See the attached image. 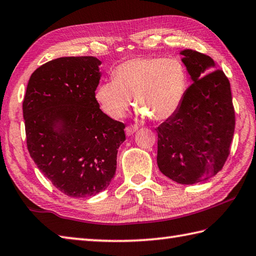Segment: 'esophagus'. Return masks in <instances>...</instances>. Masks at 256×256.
Wrapping results in <instances>:
<instances>
[{"instance_id":"34e87169","label":"esophagus","mask_w":256,"mask_h":256,"mask_svg":"<svg viewBox=\"0 0 256 256\" xmlns=\"http://www.w3.org/2000/svg\"><path fill=\"white\" fill-rule=\"evenodd\" d=\"M136 131H138V126H136V125H130V126H126V128H125V134H126L128 136H131Z\"/></svg>"}]
</instances>
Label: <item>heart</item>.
<instances>
[{"mask_svg": "<svg viewBox=\"0 0 256 256\" xmlns=\"http://www.w3.org/2000/svg\"><path fill=\"white\" fill-rule=\"evenodd\" d=\"M187 85V70L179 59L134 58L116 66L112 82L96 87L95 100L106 115L120 118L132 97L138 116L160 122L178 110Z\"/></svg>", "mask_w": 256, "mask_h": 256, "instance_id": "heart-1", "label": "heart"}]
</instances>
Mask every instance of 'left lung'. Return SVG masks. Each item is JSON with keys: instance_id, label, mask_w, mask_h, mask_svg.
I'll use <instances>...</instances> for the list:
<instances>
[{"instance_id": "1", "label": "left lung", "mask_w": 256, "mask_h": 256, "mask_svg": "<svg viewBox=\"0 0 256 256\" xmlns=\"http://www.w3.org/2000/svg\"><path fill=\"white\" fill-rule=\"evenodd\" d=\"M192 84L178 110L156 128L159 170L180 184L215 176L230 154L235 113L230 82L214 60L192 49L179 52Z\"/></svg>"}]
</instances>
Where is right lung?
<instances>
[{
    "label": "right lung",
    "instance_id": "1",
    "mask_svg": "<svg viewBox=\"0 0 256 256\" xmlns=\"http://www.w3.org/2000/svg\"><path fill=\"white\" fill-rule=\"evenodd\" d=\"M95 57H62L36 69L23 100L28 150L38 169L69 197L95 196L116 171L125 125L95 100Z\"/></svg>",
    "mask_w": 256,
    "mask_h": 256
}]
</instances>
